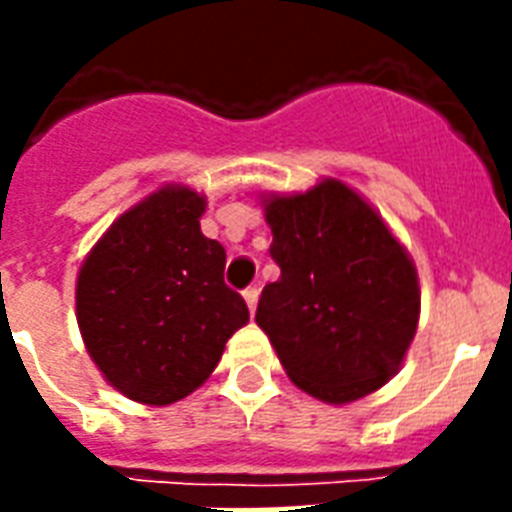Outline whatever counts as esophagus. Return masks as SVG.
<instances>
[{
    "label": "esophagus",
    "mask_w": 512,
    "mask_h": 512,
    "mask_svg": "<svg viewBox=\"0 0 512 512\" xmlns=\"http://www.w3.org/2000/svg\"><path fill=\"white\" fill-rule=\"evenodd\" d=\"M257 297H260V289H257V287L244 289V300H247L249 311H252V313H255V308H257Z\"/></svg>",
    "instance_id": "1"
}]
</instances>
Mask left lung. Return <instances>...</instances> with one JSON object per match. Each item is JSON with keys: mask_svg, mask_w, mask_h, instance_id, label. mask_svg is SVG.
<instances>
[{"mask_svg": "<svg viewBox=\"0 0 512 512\" xmlns=\"http://www.w3.org/2000/svg\"><path fill=\"white\" fill-rule=\"evenodd\" d=\"M271 257L257 327L297 388L350 404L398 372L420 321L412 257L382 217L340 180L295 196H268Z\"/></svg>", "mask_w": 512, "mask_h": 512, "instance_id": "left-lung-1", "label": "left lung"}]
</instances>
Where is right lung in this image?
<instances>
[{
  "mask_svg": "<svg viewBox=\"0 0 512 512\" xmlns=\"http://www.w3.org/2000/svg\"><path fill=\"white\" fill-rule=\"evenodd\" d=\"M204 207L191 188L164 185L103 233L76 279L87 353L140 404L193 393L249 321L244 297L223 281V244L201 233Z\"/></svg>",
  "mask_w": 512,
  "mask_h": 512,
  "instance_id": "obj_1",
  "label": "right lung"
}]
</instances>
